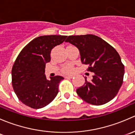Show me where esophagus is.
<instances>
[{
	"mask_svg": "<svg viewBox=\"0 0 135 135\" xmlns=\"http://www.w3.org/2000/svg\"><path fill=\"white\" fill-rule=\"evenodd\" d=\"M74 77L73 75H68V76H65V78H72Z\"/></svg>",
	"mask_w": 135,
	"mask_h": 135,
	"instance_id": "obj_1",
	"label": "esophagus"
}]
</instances>
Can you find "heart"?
I'll return each mask as SVG.
<instances>
[{
    "label": "heart",
    "mask_w": 135,
    "mask_h": 135,
    "mask_svg": "<svg viewBox=\"0 0 135 135\" xmlns=\"http://www.w3.org/2000/svg\"><path fill=\"white\" fill-rule=\"evenodd\" d=\"M73 70V66H70V65H67V66H65L62 69V73H65V74H67V73H70Z\"/></svg>",
    "instance_id": "heart-1"
}]
</instances>
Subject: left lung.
Here are the masks:
<instances>
[{
  "label": "left lung",
  "instance_id": "left-lung-1",
  "mask_svg": "<svg viewBox=\"0 0 135 135\" xmlns=\"http://www.w3.org/2000/svg\"><path fill=\"white\" fill-rule=\"evenodd\" d=\"M66 42L80 51L82 64L89 65L93 79L76 89L81 99L93 105H102L117 95L123 83L124 66L116 50L101 38L93 35L69 36Z\"/></svg>",
  "mask_w": 135,
  "mask_h": 135
}]
</instances>
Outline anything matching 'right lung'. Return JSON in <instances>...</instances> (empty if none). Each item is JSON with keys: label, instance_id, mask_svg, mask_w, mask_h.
Here are the masks:
<instances>
[{"label": "right lung", "instance_id": "obj_1", "mask_svg": "<svg viewBox=\"0 0 135 135\" xmlns=\"http://www.w3.org/2000/svg\"><path fill=\"white\" fill-rule=\"evenodd\" d=\"M67 36H40L30 42L17 56L12 70V86L24 104L38 109L50 104L59 92L64 78L45 75L46 64L51 60V50L65 41Z\"/></svg>", "mask_w": 135, "mask_h": 135}]
</instances>
